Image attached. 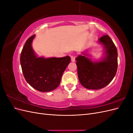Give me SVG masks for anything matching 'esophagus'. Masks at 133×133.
<instances>
[{
	"instance_id": "obj_1",
	"label": "esophagus",
	"mask_w": 133,
	"mask_h": 133,
	"mask_svg": "<svg viewBox=\"0 0 133 133\" xmlns=\"http://www.w3.org/2000/svg\"><path fill=\"white\" fill-rule=\"evenodd\" d=\"M71 62H75V56H74V55L71 56Z\"/></svg>"
}]
</instances>
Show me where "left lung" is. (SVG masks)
Masks as SVG:
<instances>
[{
    "instance_id": "8db88e82",
    "label": "left lung",
    "mask_w": 133,
    "mask_h": 133,
    "mask_svg": "<svg viewBox=\"0 0 133 133\" xmlns=\"http://www.w3.org/2000/svg\"><path fill=\"white\" fill-rule=\"evenodd\" d=\"M99 42L105 49V56L101 61L92 62L82 55L75 59L79 82L88 89H100L106 87L114 78L118 69L117 49L111 38L108 35H103Z\"/></svg>"
}]
</instances>
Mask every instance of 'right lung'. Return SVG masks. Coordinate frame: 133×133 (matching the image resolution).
Here are the masks:
<instances>
[{
	"mask_svg": "<svg viewBox=\"0 0 133 133\" xmlns=\"http://www.w3.org/2000/svg\"><path fill=\"white\" fill-rule=\"evenodd\" d=\"M35 35L28 38L21 55L23 75L28 83L36 90L48 92L57 88L62 75L70 62L69 56L62 58H38L31 46Z\"/></svg>",
	"mask_w": 133,
	"mask_h": 133,
	"instance_id": "add662e5",
	"label": "right lung"
}]
</instances>
